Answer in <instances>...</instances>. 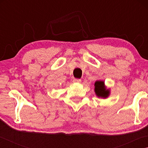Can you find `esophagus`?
I'll list each match as a JSON object with an SVG mask.
<instances>
[{"instance_id": "34e87169", "label": "esophagus", "mask_w": 148, "mask_h": 148, "mask_svg": "<svg viewBox=\"0 0 148 148\" xmlns=\"http://www.w3.org/2000/svg\"><path fill=\"white\" fill-rule=\"evenodd\" d=\"M82 80L80 79H77V78H75L73 79V82L74 83H81Z\"/></svg>"}]
</instances>
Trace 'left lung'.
Wrapping results in <instances>:
<instances>
[{
    "label": "left lung",
    "mask_w": 148,
    "mask_h": 148,
    "mask_svg": "<svg viewBox=\"0 0 148 148\" xmlns=\"http://www.w3.org/2000/svg\"><path fill=\"white\" fill-rule=\"evenodd\" d=\"M95 91L97 96L99 97L106 98L109 95L110 92L108 90H106L104 87V82L97 81L95 84Z\"/></svg>",
    "instance_id": "8db88e82"
}]
</instances>
